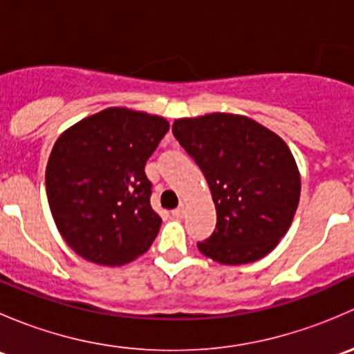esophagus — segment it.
Returning <instances> with one entry per match:
<instances>
[{
	"label": "esophagus",
	"instance_id": "1",
	"mask_svg": "<svg viewBox=\"0 0 354 354\" xmlns=\"http://www.w3.org/2000/svg\"><path fill=\"white\" fill-rule=\"evenodd\" d=\"M185 212H187L185 205H180V207H178V209L173 210V216L174 217H180V219H181V217H185Z\"/></svg>",
	"mask_w": 354,
	"mask_h": 354
}]
</instances>
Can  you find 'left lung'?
I'll return each instance as SVG.
<instances>
[{
  "label": "left lung",
  "instance_id": "obj_1",
  "mask_svg": "<svg viewBox=\"0 0 354 354\" xmlns=\"http://www.w3.org/2000/svg\"><path fill=\"white\" fill-rule=\"evenodd\" d=\"M173 135L202 169L217 224L197 243L209 259L241 266L272 252L288 233L301 180L286 142L240 114L181 118Z\"/></svg>",
  "mask_w": 354,
  "mask_h": 354
}]
</instances>
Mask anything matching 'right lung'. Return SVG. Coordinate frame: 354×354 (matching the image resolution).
Wrapping results in <instances>:
<instances>
[{
    "mask_svg": "<svg viewBox=\"0 0 354 354\" xmlns=\"http://www.w3.org/2000/svg\"><path fill=\"white\" fill-rule=\"evenodd\" d=\"M169 130L156 114L108 108L59 135L46 167L49 209L68 246L88 262L123 266L151 248L160 217L145 162Z\"/></svg>",
    "mask_w": 354,
    "mask_h": 354,
    "instance_id": "add662e5",
    "label": "right lung"
}]
</instances>
